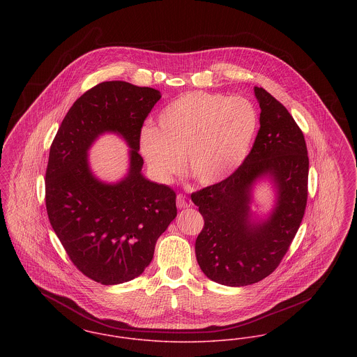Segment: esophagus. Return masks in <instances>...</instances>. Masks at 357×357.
<instances>
[{"label":"esophagus","instance_id":"1","mask_svg":"<svg viewBox=\"0 0 357 357\" xmlns=\"http://www.w3.org/2000/svg\"><path fill=\"white\" fill-rule=\"evenodd\" d=\"M176 203H177V207H178L180 210H181V208H190V199H187L184 195H177Z\"/></svg>","mask_w":357,"mask_h":357}]
</instances>
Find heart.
I'll return each instance as SVG.
<instances>
[{
    "label": "heart",
    "instance_id": "heart-1",
    "mask_svg": "<svg viewBox=\"0 0 357 357\" xmlns=\"http://www.w3.org/2000/svg\"><path fill=\"white\" fill-rule=\"evenodd\" d=\"M158 128L144 126L139 149L151 174L169 183L183 170L202 185L230 177L246 158L259 127L256 107L245 97L190 92L158 114Z\"/></svg>",
    "mask_w": 357,
    "mask_h": 357
}]
</instances>
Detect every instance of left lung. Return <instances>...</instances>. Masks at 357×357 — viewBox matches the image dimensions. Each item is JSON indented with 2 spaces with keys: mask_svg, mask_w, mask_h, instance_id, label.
Returning <instances> with one entry per match:
<instances>
[{
  "mask_svg": "<svg viewBox=\"0 0 357 357\" xmlns=\"http://www.w3.org/2000/svg\"><path fill=\"white\" fill-rule=\"evenodd\" d=\"M260 130L237 170L226 180L193 192L204 218L196 238V260L215 283L243 287L271 275L284 257L305 215L309 157L303 132L284 105L255 86ZM275 192L271 211L261 218L250 210L257 182Z\"/></svg>",
  "mask_w": 357,
  "mask_h": 357,
  "instance_id": "1",
  "label": "left lung"
}]
</instances>
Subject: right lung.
I'll list each match as a JSON object with an SVG mask.
<instances>
[{"mask_svg": "<svg viewBox=\"0 0 357 357\" xmlns=\"http://www.w3.org/2000/svg\"><path fill=\"white\" fill-rule=\"evenodd\" d=\"M161 98L153 88L107 81L81 96L50 149L48 219L73 264L104 285L130 282L153 260L155 242L176 218V193L142 174L139 132ZM128 143L129 170L116 183L96 178L87 151L98 136Z\"/></svg>", "mask_w": 357, "mask_h": 357, "instance_id": "add662e5", "label": "right lung"}]
</instances>
